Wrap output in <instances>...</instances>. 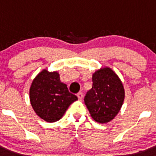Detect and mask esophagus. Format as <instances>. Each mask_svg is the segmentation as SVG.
Returning a JSON list of instances; mask_svg holds the SVG:
<instances>
[{"instance_id": "34e87169", "label": "esophagus", "mask_w": 156, "mask_h": 156, "mask_svg": "<svg viewBox=\"0 0 156 156\" xmlns=\"http://www.w3.org/2000/svg\"><path fill=\"white\" fill-rule=\"evenodd\" d=\"M77 97H78V100H81L83 99V94L81 92H79L78 94H77Z\"/></svg>"}]
</instances>
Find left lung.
Masks as SVG:
<instances>
[{"label":"left lung","instance_id":"left-lung-1","mask_svg":"<svg viewBox=\"0 0 156 156\" xmlns=\"http://www.w3.org/2000/svg\"><path fill=\"white\" fill-rule=\"evenodd\" d=\"M93 86L84 97L91 117L99 123H107L119 113L125 99L120 78L110 68L100 69L93 74Z\"/></svg>","mask_w":156,"mask_h":156}]
</instances>
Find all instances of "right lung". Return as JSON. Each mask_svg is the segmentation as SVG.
I'll use <instances>...</instances> for the list:
<instances>
[{"label":"right lung","mask_w":156,"mask_h":156,"mask_svg":"<svg viewBox=\"0 0 156 156\" xmlns=\"http://www.w3.org/2000/svg\"><path fill=\"white\" fill-rule=\"evenodd\" d=\"M30 102L36 114L48 122L59 120L78 97L60 81L57 72L44 69L34 78L29 91Z\"/></svg>","instance_id":"add662e5"}]
</instances>
